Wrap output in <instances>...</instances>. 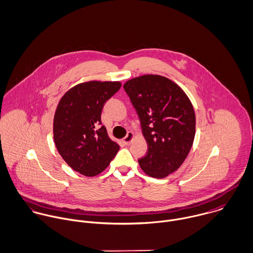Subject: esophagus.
I'll use <instances>...</instances> for the list:
<instances>
[{"label":"esophagus","mask_w":253,"mask_h":253,"mask_svg":"<svg viewBox=\"0 0 253 253\" xmlns=\"http://www.w3.org/2000/svg\"><path fill=\"white\" fill-rule=\"evenodd\" d=\"M132 138H133V133L131 132V131H128L127 132V134H126V136L124 138V143L126 144V145H128L129 143H130V141L132 140Z\"/></svg>","instance_id":"esophagus-1"}]
</instances>
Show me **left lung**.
I'll use <instances>...</instances> for the list:
<instances>
[{
    "mask_svg": "<svg viewBox=\"0 0 253 253\" xmlns=\"http://www.w3.org/2000/svg\"><path fill=\"white\" fill-rule=\"evenodd\" d=\"M124 88L138 115L148 145L138 160L152 177L163 178L180 167L195 135V114L184 91L173 82L157 75L127 81Z\"/></svg>",
    "mask_w": 253,
    "mask_h": 253,
    "instance_id": "8db88e82",
    "label": "left lung"
}]
</instances>
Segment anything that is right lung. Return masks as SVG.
<instances>
[{
    "instance_id": "add662e5",
    "label": "right lung",
    "mask_w": 253,
    "mask_h": 253,
    "mask_svg": "<svg viewBox=\"0 0 253 253\" xmlns=\"http://www.w3.org/2000/svg\"><path fill=\"white\" fill-rule=\"evenodd\" d=\"M121 86L120 82L80 84L65 93L56 109V147L71 168L86 176L102 172L120 149L102 126L101 113L106 101Z\"/></svg>"
}]
</instances>
